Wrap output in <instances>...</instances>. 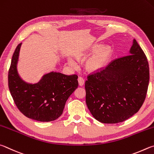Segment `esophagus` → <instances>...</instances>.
I'll use <instances>...</instances> for the list:
<instances>
[{
  "label": "esophagus",
  "mask_w": 154,
  "mask_h": 154,
  "mask_svg": "<svg viewBox=\"0 0 154 154\" xmlns=\"http://www.w3.org/2000/svg\"><path fill=\"white\" fill-rule=\"evenodd\" d=\"M78 81H79V84L80 86H83L85 84V80L82 79V77H79L78 79Z\"/></svg>",
  "instance_id": "obj_1"
}]
</instances>
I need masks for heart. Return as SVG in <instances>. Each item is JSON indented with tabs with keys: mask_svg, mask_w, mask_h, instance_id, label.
Segmentation results:
<instances>
[{
	"mask_svg": "<svg viewBox=\"0 0 154 154\" xmlns=\"http://www.w3.org/2000/svg\"><path fill=\"white\" fill-rule=\"evenodd\" d=\"M100 47L99 45H96L93 48L91 52L79 53L76 55L78 59H85L93 52H95ZM112 49L109 47H103L99 49L97 52L93 54L91 57L88 59L86 63V68L88 71L94 72L99 71L103 68L107 64L109 59L111 56ZM68 63L72 66L76 67L78 66L77 61L72 58L68 59Z\"/></svg>",
	"mask_w": 154,
	"mask_h": 154,
	"instance_id": "b5f03b06",
	"label": "heart"
}]
</instances>
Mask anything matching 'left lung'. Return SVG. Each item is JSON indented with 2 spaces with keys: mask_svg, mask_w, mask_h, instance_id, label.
<instances>
[{
  "mask_svg": "<svg viewBox=\"0 0 154 154\" xmlns=\"http://www.w3.org/2000/svg\"><path fill=\"white\" fill-rule=\"evenodd\" d=\"M130 53L87 76L86 103L93 116L102 123L128 119L139 111L146 97L149 64L136 40Z\"/></svg>",
  "mask_w": 154,
  "mask_h": 154,
  "instance_id": "obj_1",
  "label": "left lung"
}]
</instances>
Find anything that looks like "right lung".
<instances>
[{"label":"right lung","instance_id":"add662e5","mask_svg":"<svg viewBox=\"0 0 154 154\" xmlns=\"http://www.w3.org/2000/svg\"><path fill=\"white\" fill-rule=\"evenodd\" d=\"M21 45V43L15 48L8 74L13 101L26 117L40 122L55 120L62 114L67 99L79 86L78 75L52 72L43 75L36 84L24 82L17 70Z\"/></svg>","mask_w":154,"mask_h":154}]
</instances>
